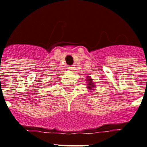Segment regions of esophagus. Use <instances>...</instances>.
Segmentation results:
<instances>
[{
  "label": "esophagus",
  "instance_id": "obj_1",
  "mask_svg": "<svg viewBox=\"0 0 147 147\" xmlns=\"http://www.w3.org/2000/svg\"><path fill=\"white\" fill-rule=\"evenodd\" d=\"M74 69H75V67H74V66H69V69L70 71H72V70H74Z\"/></svg>",
  "mask_w": 147,
  "mask_h": 147
}]
</instances>
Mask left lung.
Returning a JSON list of instances; mask_svg holds the SVG:
<instances>
[{"label":"left lung","mask_w":147,"mask_h":147,"mask_svg":"<svg viewBox=\"0 0 147 147\" xmlns=\"http://www.w3.org/2000/svg\"><path fill=\"white\" fill-rule=\"evenodd\" d=\"M85 81L87 82H86V84H87V88H88V90H89V91H90V92H91L92 90H95L96 84H95V83H94V82H93V79L90 77V76H87Z\"/></svg>","instance_id":"left-lung-1"}]
</instances>
